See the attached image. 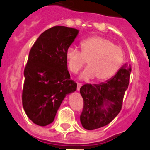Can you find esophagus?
Segmentation results:
<instances>
[{
    "label": "esophagus",
    "instance_id": "obj_1",
    "mask_svg": "<svg viewBox=\"0 0 150 150\" xmlns=\"http://www.w3.org/2000/svg\"><path fill=\"white\" fill-rule=\"evenodd\" d=\"M82 86V84L81 83H77V90L79 91L80 89H81V87Z\"/></svg>",
    "mask_w": 150,
    "mask_h": 150
}]
</instances>
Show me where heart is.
Returning <instances> with one entry per match:
<instances>
[{
  "mask_svg": "<svg viewBox=\"0 0 150 150\" xmlns=\"http://www.w3.org/2000/svg\"><path fill=\"white\" fill-rule=\"evenodd\" d=\"M81 52L75 47H69L66 51V60L69 70L78 73L87 61L88 68L80 78H96L103 82L114 76L124 61V52L118 46L101 36H92L81 43Z\"/></svg>",
  "mask_w": 150,
  "mask_h": 150,
  "instance_id": "1",
  "label": "heart"
}]
</instances>
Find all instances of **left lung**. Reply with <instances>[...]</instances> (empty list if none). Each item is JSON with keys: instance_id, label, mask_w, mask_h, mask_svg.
<instances>
[{"instance_id": "1", "label": "left lung", "mask_w": 150, "mask_h": 150, "mask_svg": "<svg viewBox=\"0 0 150 150\" xmlns=\"http://www.w3.org/2000/svg\"><path fill=\"white\" fill-rule=\"evenodd\" d=\"M131 66L125 64L107 81L84 84L80 89L83 110L80 120L84 129L93 130L110 124L121 110L124 93L128 88Z\"/></svg>"}]
</instances>
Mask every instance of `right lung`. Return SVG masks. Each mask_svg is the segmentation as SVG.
I'll use <instances>...</instances> for the list:
<instances>
[{"mask_svg": "<svg viewBox=\"0 0 150 150\" xmlns=\"http://www.w3.org/2000/svg\"><path fill=\"white\" fill-rule=\"evenodd\" d=\"M79 30L56 26L43 32L31 48L24 69L22 103L34 124L53 122L64 98L77 89L67 70L66 51Z\"/></svg>", "mask_w": 150, "mask_h": 150, "instance_id": "1", "label": "right lung"}]
</instances>
